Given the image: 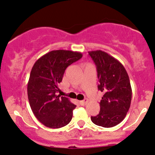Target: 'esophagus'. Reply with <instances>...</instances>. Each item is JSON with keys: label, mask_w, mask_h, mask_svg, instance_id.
Instances as JSON below:
<instances>
[{"label": "esophagus", "mask_w": 155, "mask_h": 155, "mask_svg": "<svg viewBox=\"0 0 155 155\" xmlns=\"http://www.w3.org/2000/svg\"><path fill=\"white\" fill-rule=\"evenodd\" d=\"M87 103H88V99H84L83 101H80V104H81V106H85V105L87 104Z\"/></svg>", "instance_id": "1"}]
</instances>
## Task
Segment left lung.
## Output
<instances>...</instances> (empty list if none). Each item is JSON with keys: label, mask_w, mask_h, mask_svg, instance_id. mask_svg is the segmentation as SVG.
Segmentation results:
<instances>
[{"label": "left lung", "mask_w": 155, "mask_h": 155, "mask_svg": "<svg viewBox=\"0 0 155 155\" xmlns=\"http://www.w3.org/2000/svg\"><path fill=\"white\" fill-rule=\"evenodd\" d=\"M95 63L99 79L98 89L104 93L100 112L91 119L94 124L112 128L124 120L130 106L132 89L123 65L101 50L88 52Z\"/></svg>", "instance_id": "left-lung-1"}]
</instances>
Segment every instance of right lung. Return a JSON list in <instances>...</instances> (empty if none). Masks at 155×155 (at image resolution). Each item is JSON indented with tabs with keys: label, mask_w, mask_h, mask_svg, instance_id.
I'll return each mask as SVG.
<instances>
[{
	"label": "right lung",
	"mask_w": 155,
	"mask_h": 155,
	"mask_svg": "<svg viewBox=\"0 0 155 155\" xmlns=\"http://www.w3.org/2000/svg\"><path fill=\"white\" fill-rule=\"evenodd\" d=\"M82 56L81 52L51 51L34 64L27 83V96L32 112L45 126L59 128L72 120L76 106L68 98L57 95L58 85L67 67Z\"/></svg>",
	"instance_id": "add662e5"
}]
</instances>
